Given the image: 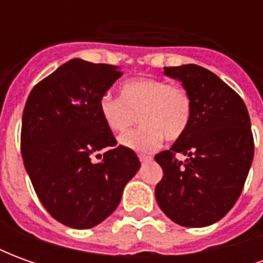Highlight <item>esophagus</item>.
Segmentation results:
<instances>
[{"mask_svg": "<svg viewBox=\"0 0 263 263\" xmlns=\"http://www.w3.org/2000/svg\"><path fill=\"white\" fill-rule=\"evenodd\" d=\"M139 160H141L142 163H146L149 160H152V156H148V155H139Z\"/></svg>", "mask_w": 263, "mask_h": 263, "instance_id": "1", "label": "esophagus"}]
</instances>
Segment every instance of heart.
Instances as JSON below:
<instances>
[{
  "label": "heart",
  "instance_id": "heart-1",
  "mask_svg": "<svg viewBox=\"0 0 263 263\" xmlns=\"http://www.w3.org/2000/svg\"><path fill=\"white\" fill-rule=\"evenodd\" d=\"M121 97L108 92L98 101L104 124L114 132H125L138 121L141 126L120 137L122 146L146 154L159 146L163 137L176 141L187 131L192 100L180 86L156 77H138L122 83Z\"/></svg>",
  "mask_w": 263,
  "mask_h": 263
}]
</instances>
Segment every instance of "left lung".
Instances as JSON below:
<instances>
[{"instance_id":"left-lung-1","label":"left lung","mask_w":263,"mask_h":263,"mask_svg":"<svg viewBox=\"0 0 263 263\" xmlns=\"http://www.w3.org/2000/svg\"><path fill=\"white\" fill-rule=\"evenodd\" d=\"M192 100L187 131L155 156L163 177L155 189L160 210L179 226L214 224L234 207L254 159V137L242 98L197 65L165 67ZM176 153L188 156L176 159Z\"/></svg>"}]
</instances>
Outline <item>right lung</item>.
<instances>
[{
	"mask_svg": "<svg viewBox=\"0 0 263 263\" xmlns=\"http://www.w3.org/2000/svg\"><path fill=\"white\" fill-rule=\"evenodd\" d=\"M118 66L71 59L32 88L22 114L21 151L37 197L54 220L87 230L112 214L137 175V154L115 146L98 111L121 77ZM97 153L103 160L92 164Z\"/></svg>",
	"mask_w": 263,
	"mask_h": 263,
	"instance_id": "add662e5",
	"label": "right lung"
}]
</instances>
